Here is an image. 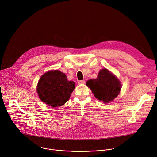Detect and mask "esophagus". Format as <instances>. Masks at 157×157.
Listing matches in <instances>:
<instances>
[{
  "label": "esophagus",
  "instance_id": "1",
  "mask_svg": "<svg viewBox=\"0 0 157 157\" xmlns=\"http://www.w3.org/2000/svg\"><path fill=\"white\" fill-rule=\"evenodd\" d=\"M78 83H79V84H85V81H84V80L79 81Z\"/></svg>",
  "mask_w": 157,
  "mask_h": 157
}]
</instances>
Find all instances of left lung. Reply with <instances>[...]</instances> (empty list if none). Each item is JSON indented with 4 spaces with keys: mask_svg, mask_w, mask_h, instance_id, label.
Here are the masks:
<instances>
[{
    "mask_svg": "<svg viewBox=\"0 0 157 157\" xmlns=\"http://www.w3.org/2000/svg\"><path fill=\"white\" fill-rule=\"evenodd\" d=\"M86 85L98 100L105 103L113 101L121 87L119 79L106 68L100 70L97 78L88 80Z\"/></svg>",
    "mask_w": 157,
    "mask_h": 157,
    "instance_id": "1",
    "label": "left lung"
}]
</instances>
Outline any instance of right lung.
<instances>
[{
	"label": "right lung",
	"mask_w": 157,
	"mask_h": 157,
	"mask_svg": "<svg viewBox=\"0 0 157 157\" xmlns=\"http://www.w3.org/2000/svg\"><path fill=\"white\" fill-rule=\"evenodd\" d=\"M75 83L68 81L67 76L59 70H51L40 78L37 92L40 99L52 107H59L69 100Z\"/></svg>",
	"instance_id": "obj_1"
}]
</instances>
